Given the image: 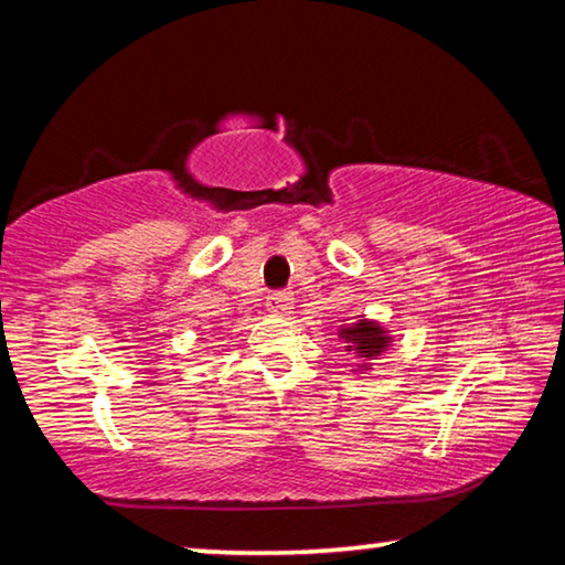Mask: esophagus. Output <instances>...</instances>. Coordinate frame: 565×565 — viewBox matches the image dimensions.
I'll return each instance as SVG.
<instances>
[{
	"mask_svg": "<svg viewBox=\"0 0 565 565\" xmlns=\"http://www.w3.org/2000/svg\"><path fill=\"white\" fill-rule=\"evenodd\" d=\"M294 309V299L289 291H276L271 296H266V311L274 313V317H286Z\"/></svg>",
	"mask_w": 565,
	"mask_h": 565,
	"instance_id": "1",
	"label": "esophagus"
}]
</instances>
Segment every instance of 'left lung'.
<instances>
[{"instance_id":"left-lung-1","label":"left lung","mask_w":565,"mask_h":565,"mask_svg":"<svg viewBox=\"0 0 565 565\" xmlns=\"http://www.w3.org/2000/svg\"><path fill=\"white\" fill-rule=\"evenodd\" d=\"M339 339L347 343V349L353 359H356V369L353 371H369L371 361L384 356L394 343V333L386 327H381L374 319H353L351 323H341L339 327Z\"/></svg>"}]
</instances>
